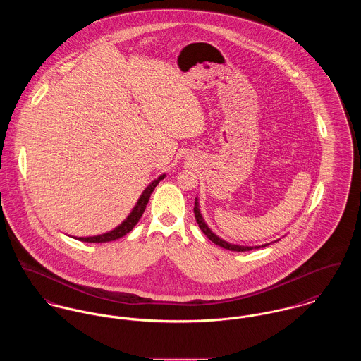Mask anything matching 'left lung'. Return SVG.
<instances>
[{
    "label": "left lung",
    "instance_id": "left-lung-1",
    "mask_svg": "<svg viewBox=\"0 0 361 361\" xmlns=\"http://www.w3.org/2000/svg\"><path fill=\"white\" fill-rule=\"evenodd\" d=\"M194 213H195L197 223L200 224V228L203 231V234H204L209 240H212L213 243H216V245H219V246H221V247H224V249H228V250H233V252H245V250H252V249L266 247V246H269V245H270V243H263V245H259V246H243V245H234V243H230V242H227V240L220 238L219 235H216V234L209 228V226H207V224H206V221L203 220V216H202V213H200V200H198V198H195ZM277 240H274V242H277ZM271 243H273V242H271Z\"/></svg>",
    "mask_w": 361,
    "mask_h": 361
}]
</instances>
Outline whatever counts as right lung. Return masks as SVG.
<instances>
[{
	"label": "right lung",
	"instance_id": "right-lung-1",
	"mask_svg": "<svg viewBox=\"0 0 361 361\" xmlns=\"http://www.w3.org/2000/svg\"><path fill=\"white\" fill-rule=\"evenodd\" d=\"M166 177V174H161L158 178H155L141 194V197L137 200L135 206L133 207V210L130 212V214L121 221V224L118 227H115L114 230L108 231V233H104L101 235H94V237H73L76 240H81V242H90V243H104V242H111V240H116L124 237L126 234H128L134 227L135 224L140 221L145 207H147V203L151 198V194L154 192L155 187L159 184V181L163 180Z\"/></svg>",
	"mask_w": 361,
	"mask_h": 361
}]
</instances>
